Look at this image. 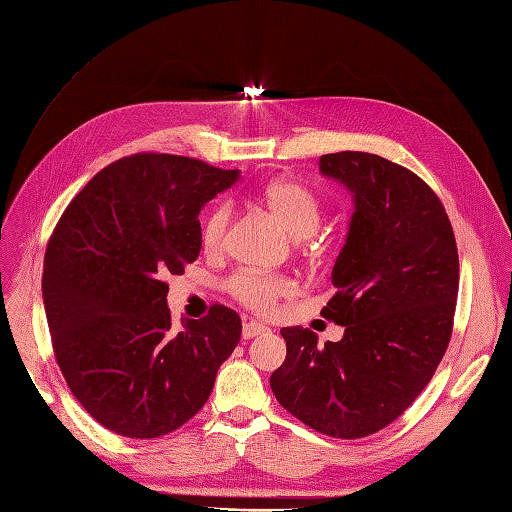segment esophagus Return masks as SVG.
<instances>
[{
	"label": "esophagus",
	"instance_id": "esophagus-1",
	"mask_svg": "<svg viewBox=\"0 0 512 512\" xmlns=\"http://www.w3.org/2000/svg\"><path fill=\"white\" fill-rule=\"evenodd\" d=\"M267 331H269V327H265V324H262V322H254V320H250V322H245V324H243V331H241V335H243V339H252V337H258V335L267 333Z\"/></svg>",
	"mask_w": 512,
	"mask_h": 512
}]
</instances>
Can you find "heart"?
<instances>
[{
	"mask_svg": "<svg viewBox=\"0 0 512 512\" xmlns=\"http://www.w3.org/2000/svg\"><path fill=\"white\" fill-rule=\"evenodd\" d=\"M275 220L284 226L290 237L303 239L316 230L320 222V205L316 196L305 185L294 179H273L265 183L258 192ZM230 222V207L218 205L203 224V245L209 252H218L224 245L226 230ZM228 292L243 305L256 309V312H269L277 299L292 292V284L280 275H258V273H237L228 280Z\"/></svg>",
	"mask_w": 512,
	"mask_h": 512,
	"instance_id": "b5f03b06",
	"label": "heart"
}]
</instances>
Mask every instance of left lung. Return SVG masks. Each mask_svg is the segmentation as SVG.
I'll return each mask as SVG.
<instances>
[{
	"instance_id": "1",
	"label": "left lung",
	"mask_w": 512,
	"mask_h": 512,
	"mask_svg": "<svg viewBox=\"0 0 512 512\" xmlns=\"http://www.w3.org/2000/svg\"><path fill=\"white\" fill-rule=\"evenodd\" d=\"M320 173L352 194L354 211L322 316L342 324L318 344L284 327L286 361L271 374L277 401L333 438L384 429L418 397L451 342L459 288L453 226L429 185L374 153L322 156Z\"/></svg>"
}]
</instances>
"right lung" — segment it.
Listing matches in <instances>:
<instances>
[{
    "label": "right lung",
    "mask_w": 512,
    "mask_h": 512,
    "mask_svg": "<svg viewBox=\"0 0 512 512\" xmlns=\"http://www.w3.org/2000/svg\"><path fill=\"white\" fill-rule=\"evenodd\" d=\"M239 170L168 153L102 168L74 196L44 256L42 301L72 395L126 438H160L207 404L241 318L213 305L173 329L168 275L203 245L198 213Z\"/></svg>",
    "instance_id": "1"
}]
</instances>
